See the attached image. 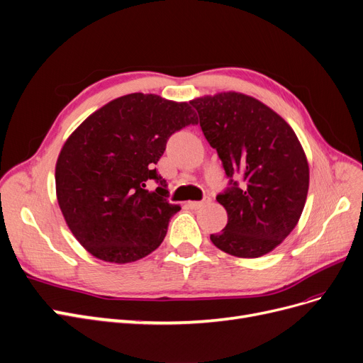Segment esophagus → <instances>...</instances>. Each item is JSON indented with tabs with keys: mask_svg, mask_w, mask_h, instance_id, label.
<instances>
[{
	"mask_svg": "<svg viewBox=\"0 0 363 363\" xmlns=\"http://www.w3.org/2000/svg\"><path fill=\"white\" fill-rule=\"evenodd\" d=\"M209 202H211V199L205 197L202 202H189V203H186V206H189L190 209H200V208H203L205 205H208Z\"/></svg>",
	"mask_w": 363,
	"mask_h": 363,
	"instance_id": "34e87169",
	"label": "esophagus"
}]
</instances>
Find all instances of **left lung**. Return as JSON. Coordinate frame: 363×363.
<instances>
[{"mask_svg": "<svg viewBox=\"0 0 363 363\" xmlns=\"http://www.w3.org/2000/svg\"><path fill=\"white\" fill-rule=\"evenodd\" d=\"M190 104L230 179L229 189L217 196L227 224L211 235L212 244L236 257L264 256L302 216L310 185L303 147L283 118L245 94L220 92Z\"/></svg>", "mask_w": 363, "mask_h": 363, "instance_id": "8db88e82", "label": "left lung"}]
</instances>
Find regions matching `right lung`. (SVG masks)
I'll return each instance as SVG.
<instances>
[{"instance_id": "right-lung-1", "label": "right lung", "mask_w": 363, "mask_h": 363, "mask_svg": "<svg viewBox=\"0 0 363 363\" xmlns=\"http://www.w3.org/2000/svg\"><path fill=\"white\" fill-rule=\"evenodd\" d=\"M197 124L191 106L134 92L89 115L57 160V199L64 220L89 254L131 263L160 247L173 213L166 179L154 166L174 131ZM150 180L154 192L145 190Z\"/></svg>"}]
</instances>
